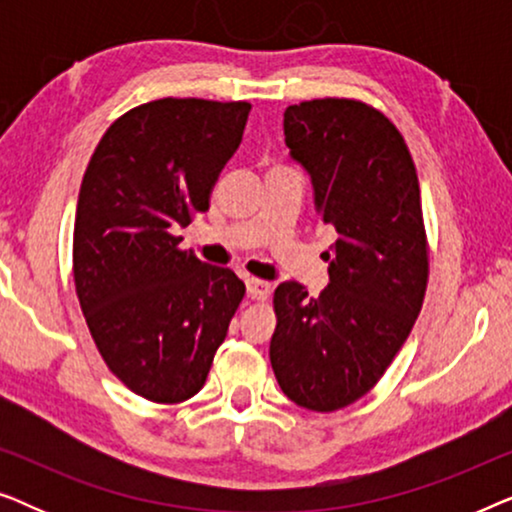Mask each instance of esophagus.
<instances>
[{
	"label": "esophagus",
	"mask_w": 512,
	"mask_h": 512,
	"mask_svg": "<svg viewBox=\"0 0 512 512\" xmlns=\"http://www.w3.org/2000/svg\"><path fill=\"white\" fill-rule=\"evenodd\" d=\"M247 296L254 298V300H265L270 296V284L263 282V279L249 277L247 279Z\"/></svg>",
	"instance_id": "esophagus-1"
}]
</instances>
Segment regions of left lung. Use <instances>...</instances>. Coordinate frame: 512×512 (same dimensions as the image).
I'll return each mask as SVG.
<instances>
[{"label":"left lung","mask_w":512,"mask_h":512,"mask_svg":"<svg viewBox=\"0 0 512 512\" xmlns=\"http://www.w3.org/2000/svg\"><path fill=\"white\" fill-rule=\"evenodd\" d=\"M284 142L338 240L319 298L298 282L275 289L270 363L293 403L333 412L375 387L422 310L429 249L419 181L401 132L363 102L291 104Z\"/></svg>","instance_id":"1"}]
</instances>
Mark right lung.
<instances>
[{"instance_id": "obj_1", "label": "right lung", "mask_w": 512, "mask_h": 512, "mask_svg": "<svg viewBox=\"0 0 512 512\" xmlns=\"http://www.w3.org/2000/svg\"><path fill=\"white\" fill-rule=\"evenodd\" d=\"M249 102L165 97L109 125L83 174L74 284L111 373L153 403L202 389L244 298L233 270L181 251L247 125Z\"/></svg>"}]
</instances>
